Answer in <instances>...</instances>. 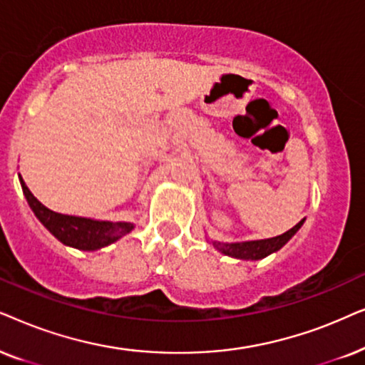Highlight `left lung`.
<instances>
[{
    "mask_svg": "<svg viewBox=\"0 0 365 365\" xmlns=\"http://www.w3.org/2000/svg\"><path fill=\"white\" fill-rule=\"evenodd\" d=\"M304 220H300L297 225L290 228L282 235H277L274 239L265 240H250V242H240V244H223V242H212L213 247L222 254L228 257H235V259L242 260H260L264 257L274 254V252L280 250L292 237L297 233V230L302 227Z\"/></svg>",
    "mask_w": 365,
    "mask_h": 365,
    "instance_id": "8db88e82",
    "label": "left lung"
}]
</instances>
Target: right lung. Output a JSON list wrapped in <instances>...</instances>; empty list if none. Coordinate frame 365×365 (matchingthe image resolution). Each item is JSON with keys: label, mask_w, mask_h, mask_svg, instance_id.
Wrapping results in <instances>:
<instances>
[{"label": "right lung", "mask_w": 365, "mask_h": 365, "mask_svg": "<svg viewBox=\"0 0 365 365\" xmlns=\"http://www.w3.org/2000/svg\"><path fill=\"white\" fill-rule=\"evenodd\" d=\"M23 193L26 197L28 205L35 213L38 220L56 237L61 244L78 250H98L113 244L128 232L133 230V223L130 222H106L93 220V218L63 215L46 208L36 197L30 192L26 183L19 175Z\"/></svg>", "instance_id": "add662e5"}]
</instances>
